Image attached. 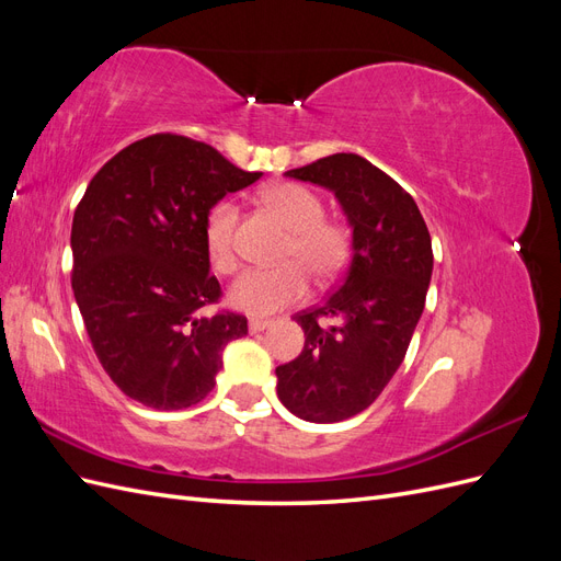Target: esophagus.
I'll return each instance as SVG.
<instances>
[{
	"label": "esophagus",
	"instance_id": "1",
	"mask_svg": "<svg viewBox=\"0 0 561 561\" xmlns=\"http://www.w3.org/2000/svg\"><path fill=\"white\" fill-rule=\"evenodd\" d=\"M266 328H271V320H264V318H250V322H248V330H250L252 334L264 332Z\"/></svg>",
	"mask_w": 561,
	"mask_h": 561
}]
</instances>
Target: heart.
I'll return each instance as SVG.
<instances>
[{
    "label": "heart",
    "instance_id": "obj_1",
    "mask_svg": "<svg viewBox=\"0 0 561 561\" xmlns=\"http://www.w3.org/2000/svg\"><path fill=\"white\" fill-rule=\"evenodd\" d=\"M262 203L290 231V241L280 252L283 266L245 271L231 285V307L252 316L276 313L307 297L309 278L304 271H309L316 280L334 278L346 264L351 243L346 227L325 219L322 198L309 186L297 182L268 186L262 194ZM236 231H239V206L229 198L215 203L203 225V241L210 264L222 274H231L239 266Z\"/></svg>",
    "mask_w": 561,
    "mask_h": 561
}]
</instances>
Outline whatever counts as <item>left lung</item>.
<instances>
[{"mask_svg": "<svg viewBox=\"0 0 561 561\" xmlns=\"http://www.w3.org/2000/svg\"><path fill=\"white\" fill-rule=\"evenodd\" d=\"M285 175L330 190L353 229L344 278L320 307L295 316L307 342L276 367L287 410L334 423L367 410L402 365L431 285V233L414 198L358 154H332Z\"/></svg>", "mask_w": 561, "mask_h": 561, "instance_id": "obj_1", "label": "left lung"}]
</instances>
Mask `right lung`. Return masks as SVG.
I'll return each mask as SVG.
<instances>
[{"label": "right lung", "mask_w": 561, "mask_h": 561, "mask_svg": "<svg viewBox=\"0 0 561 561\" xmlns=\"http://www.w3.org/2000/svg\"><path fill=\"white\" fill-rule=\"evenodd\" d=\"M217 149L157 133L112 157L72 219V290L110 379L151 410L206 398L245 316L201 309L222 295L203 225L215 203L257 182Z\"/></svg>", "instance_id": "1"}]
</instances>
